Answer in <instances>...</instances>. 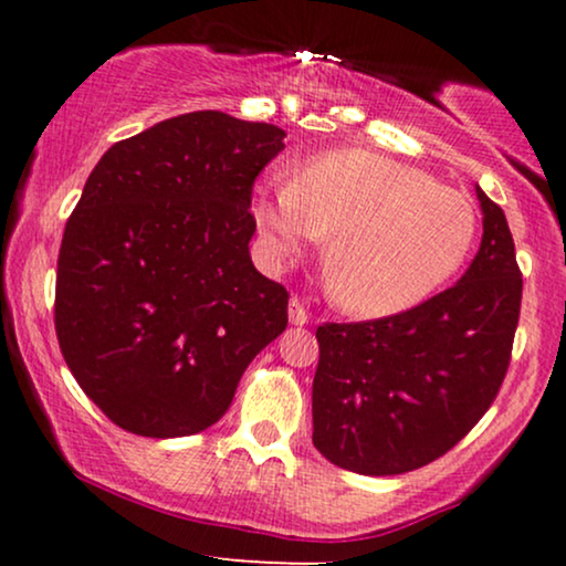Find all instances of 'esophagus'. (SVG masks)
Segmentation results:
<instances>
[{
    "instance_id": "34e87169",
    "label": "esophagus",
    "mask_w": 566,
    "mask_h": 566,
    "mask_svg": "<svg viewBox=\"0 0 566 566\" xmlns=\"http://www.w3.org/2000/svg\"><path fill=\"white\" fill-rule=\"evenodd\" d=\"M289 319H291V324H296V327H304V324H308V308L301 304L298 298H291Z\"/></svg>"
}]
</instances>
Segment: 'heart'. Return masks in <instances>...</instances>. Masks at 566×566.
<instances>
[{"label":"heart","instance_id":"1","mask_svg":"<svg viewBox=\"0 0 566 566\" xmlns=\"http://www.w3.org/2000/svg\"><path fill=\"white\" fill-rule=\"evenodd\" d=\"M252 216L273 258L332 234V301L355 316H391L430 298L476 242L469 196L384 154L345 149L308 159L293 180L254 188Z\"/></svg>","mask_w":566,"mask_h":566}]
</instances>
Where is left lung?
<instances>
[{"label": "left lung", "mask_w": 566, "mask_h": 566, "mask_svg": "<svg viewBox=\"0 0 566 566\" xmlns=\"http://www.w3.org/2000/svg\"><path fill=\"white\" fill-rule=\"evenodd\" d=\"M484 234L451 289L381 319L322 324L314 448L339 469L394 476L451 451L505 381L523 275L502 208L476 188Z\"/></svg>", "instance_id": "1"}]
</instances>
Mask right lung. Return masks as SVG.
Wrapping results in <instances>:
<instances>
[{"label":"right lung","instance_id":"obj_1","mask_svg":"<svg viewBox=\"0 0 566 566\" xmlns=\"http://www.w3.org/2000/svg\"><path fill=\"white\" fill-rule=\"evenodd\" d=\"M283 138L270 123L185 113L113 144L84 182L53 322L76 384L118 428H211L289 327V291L250 258L252 188Z\"/></svg>","mask_w":566,"mask_h":566}]
</instances>
